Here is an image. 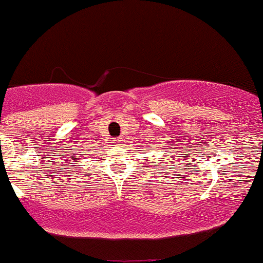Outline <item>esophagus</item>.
<instances>
[{"instance_id": "1", "label": "esophagus", "mask_w": 263, "mask_h": 263, "mask_svg": "<svg viewBox=\"0 0 263 263\" xmlns=\"http://www.w3.org/2000/svg\"><path fill=\"white\" fill-rule=\"evenodd\" d=\"M115 145H117V146H120L121 143H122V139H115Z\"/></svg>"}]
</instances>
